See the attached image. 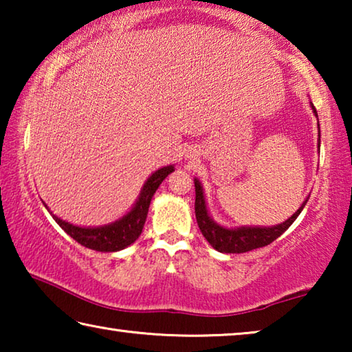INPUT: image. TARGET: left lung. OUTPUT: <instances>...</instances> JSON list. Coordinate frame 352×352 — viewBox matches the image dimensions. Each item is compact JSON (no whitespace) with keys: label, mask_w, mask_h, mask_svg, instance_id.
<instances>
[{"label":"left lung","mask_w":352,"mask_h":352,"mask_svg":"<svg viewBox=\"0 0 352 352\" xmlns=\"http://www.w3.org/2000/svg\"><path fill=\"white\" fill-rule=\"evenodd\" d=\"M315 116L318 118L317 110L314 104H311ZM320 130V124H318ZM318 147H320V135H318ZM195 184V219H197L199 228L205 239L211 243L212 248H216L220 253H245L252 252L254 248H261L278 239L289 226L295 222V219L300 216L302 208L307 204L309 197L302 201V205L298 208L294 216L289 217L285 222L275 226H239V228H225L214 222L206 210L204 188L200 182L194 178Z\"/></svg>","instance_id":"1"}]
</instances>
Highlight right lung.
Returning a JSON list of instances; mask_svg holds the SVG:
<instances>
[{
  "label": "right lung",
  "instance_id": "obj_1",
  "mask_svg": "<svg viewBox=\"0 0 352 352\" xmlns=\"http://www.w3.org/2000/svg\"><path fill=\"white\" fill-rule=\"evenodd\" d=\"M170 172H174V166H164V168L155 170L147 178V182L141 189L140 197L136 200L135 206L130 210V212H127L126 216L113 223L104 226H93V228L88 226L87 228V226H76L73 223L65 222V220L54 216V214H52V217L62 226L65 233L69 234L80 245L104 253L119 252V250L132 245L140 237L142 228H144L148 206H151V200L155 190L158 189L160 184H162V182Z\"/></svg>",
  "mask_w": 352,
  "mask_h": 352
}]
</instances>
